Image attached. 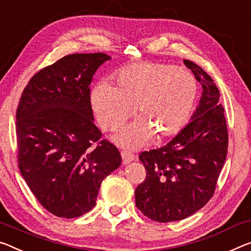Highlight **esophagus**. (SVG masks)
<instances>
[{
    "label": "esophagus",
    "mask_w": 251,
    "mask_h": 251,
    "mask_svg": "<svg viewBox=\"0 0 251 251\" xmlns=\"http://www.w3.org/2000/svg\"><path fill=\"white\" fill-rule=\"evenodd\" d=\"M121 154H122L123 163H124V164H127V163L135 160V155L132 152H129V151H122Z\"/></svg>",
    "instance_id": "obj_1"
}]
</instances>
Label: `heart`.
<instances>
[{"label":"heart","mask_w":251,"mask_h":251,"mask_svg":"<svg viewBox=\"0 0 251 251\" xmlns=\"http://www.w3.org/2000/svg\"><path fill=\"white\" fill-rule=\"evenodd\" d=\"M199 96V86L190 71L173 65L143 61L115 75L114 86L100 82L90 91V105L102 129L121 126L134 107L140 118L115 135L124 146L146 144L176 136L188 124Z\"/></svg>","instance_id":"heart-1"}]
</instances>
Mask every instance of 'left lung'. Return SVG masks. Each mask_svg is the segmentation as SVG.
<instances>
[{
    "mask_svg": "<svg viewBox=\"0 0 251 251\" xmlns=\"http://www.w3.org/2000/svg\"><path fill=\"white\" fill-rule=\"evenodd\" d=\"M202 85L191 122L168 144L140 154L146 177L135 190L137 209L157 222L182 220L208 203L228 152L225 108L212 78L184 60Z\"/></svg>",
    "mask_w": 251,
    "mask_h": 251,
    "instance_id": "8db88e82",
    "label": "left lung"
}]
</instances>
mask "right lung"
<instances>
[{
  "instance_id": "right-lung-1",
  "label": "right lung",
  "mask_w": 251,
  "mask_h": 251,
  "mask_svg": "<svg viewBox=\"0 0 251 251\" xmlns=\"http://www.w3.org/2000/svg\"><path fill=\"white\" fill-rule=\"evenodd\" d=\"M108 60L100 52L66 55L35 74L19 101V169L41 205L57 217L90 211L102 180L122 164L117 147L100 141L90 105L94 75Z\"/></svg>"
}]
</instances>
